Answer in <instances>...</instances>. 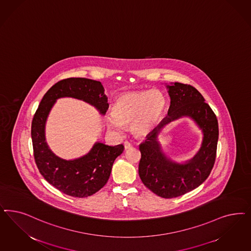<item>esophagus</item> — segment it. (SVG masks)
I'll use <instances>...</instances> for the list:
<instances>
[{
	"label": "esophagus",
	"instance_id": "esophagus-1",
	"mask_svg": "<svg viewBox=\"0 0 251 251\" xmlns=\"http://www.w3.org/2000/svg\"><path fill=\"white\" fill-rule=\"evenodd\" d=\"M124 146H125V149H126V150H128V149H130V148L132 147V144L130 143L129 141H125V142H124Z\"/></svg>",
	"mask_w": 251,
	"mask_h": 251
}]
</instances>
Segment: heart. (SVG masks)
Instances as JSON below:
<instances>
[{"instance_id":"1","label":"heart","mask_w":251,"mask_h":251,"mask_svg":"<svg viewBox=\"0 0 251 251\" xmlns=\"http://www.w3.org/2000/svg\"><path fill=\"white\" fill-rule=\"evenodd\" d=\"M165 108L166 99L159 90L126 93L115 100L112 115L106 116V125L115 132L130 126L136 137L144 138L158 125Z\"/></svg>"}]
</instances>
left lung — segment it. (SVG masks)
Masks as SVG:
<instances>
[{"label": "left lung", "mask_w": 251, "mask_h": 251, "mask_svg": "<svg viewBox=\"0 0 251 251\" xmlns=\"http://www.w3.org/2000/svg\"><path fill=\"white\" fill-rule=\"evenodd\" d=\"M171 104L167 116L139 145L141 159L138 175L154 194L164 199L176 198L201 186L214 165L218 143V121L215 113L194 87L175 82L167 85ZM187 116L203 130L200 151L185 164L172 161L162 151L157 140L161 130L171 121Z\"/></svg>", "instance_id": "1"}]
</instances>
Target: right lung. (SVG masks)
Returning <instances> with one entry per match:
<instances>
[{"instance_id":"add662e5","label":"right lung","mask_w":251,"mask_h":251,"mask_svg":"<svg viewBox=\"0 0 251 251\" xmlns=\"http://www.w3.org/2000/svg\"><path fill=\"white\" fill-rule=\"evenodd\" d=\"M65 97L84 100L102 115L109 108L108 98L100 81L71 77L57 82L45 93L33 117L34 158L41 176L51 186L68 196L87 198L105 186L114 160L124 151V146L96 142L89 153L74 160H65L53 153L45 139V124L55 101Z\"/></svg>"}]
</instances>
